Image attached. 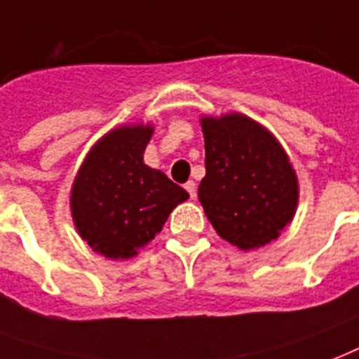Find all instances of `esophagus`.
Masks as SVG:
<instances>
[{"label": "esophagus", "mask_w": 359, "mask_h": 359, "mask_svg": "<svg viewBox=\"0 0 359 359\" xmlns=\"http://www.w3.org/2000/svg\"><path fill=\"white\" fill-rule=\"evenodd\" d=\"M184 188H186V191L190 194L191 199L196 198V194H198V186H196V182H194V180H188V182L184 184Z\"/></svg>", "instance_id": "obj_1"}]
</instances>
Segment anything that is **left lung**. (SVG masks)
I'll use <instances>...</instances> for the list:
<instances>
[{"label": "left lung", "mask_w": 359, "mask_h": 359, "mask_svg": "<svg viewBox=\"0 0 359 359\" xmlns=\"http://www.w3.org/2000/svg\"><path fill=\"white\" fill-rule=\"evenodd\" d=\"M198 198L216 233L243 250L277 239L297 207V179L269 131L243 114L203 118Z\"/></svg>", "instance_id": "obj_1"}]
</instances>
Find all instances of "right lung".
I'll use <instances>...</instances> for the list:
<instances>
[{
	"label": "right lung",
	"mask_w": 359,
	"mask_h": 359,
	"mask_svg": "<svg viewBox=\"0 0 359 359\" xmlns=\"http://www.w3.org/2000/svg\"><path fill=\"white\" fill-rule=\"evenodd\" d=\"M150 126H126L90 150L71 191L79 233L105 258H133L160 233L188 191L143 163Z\"/></svg>",
	"instance_id": "obj_1"
}]
</instances>
